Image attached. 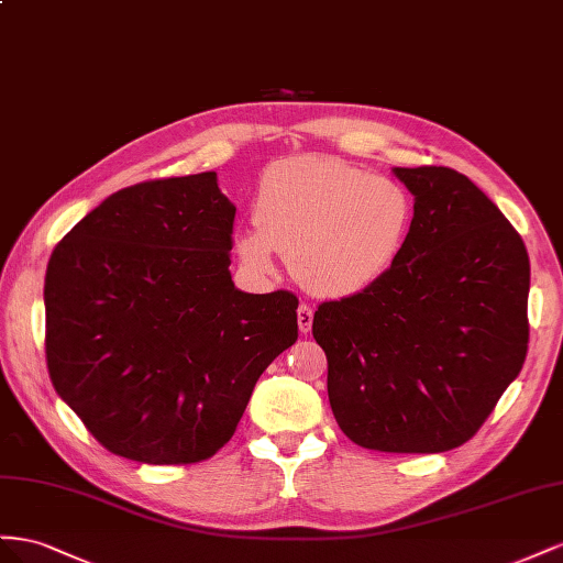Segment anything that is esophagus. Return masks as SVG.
I'll return each mask as SVG.
<instances>
[{"label": "esophagus", "instance_id": "obj_1", "mask_svg": "<svg viewBox=\"0 0 563 563\" xmlns=\"http://www.w3.org/2000/svg\"><path fill=\"white\" fill-rule=\"evenodd\" d=\"M297 323H299V332L301 334H309L311 325H313V309L307 307V303H301L297 309Z\"/></svg>", "mask_w": 563, "mask_h": 563}]
</instances>
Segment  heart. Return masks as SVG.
Listing matches in <instances>:
<instances>
[{"mask_svg":"<svg viewBox=\"0 0 563 563\" xmlns=\"http://www.w3.org/2000/svg\"><path fill=\"white\" fill-rule=\"evenodd\" d=\"M256 229L233 247L250 271L268 276L273 250L316 297L346 299L377 285L404 252L412 202L406 188L334 157L273 163L254 198Z\"/></svg>","mask_w":563,"mask_h":563,"instance_id":"b5f03b06","label":"heart"}]
</instances>
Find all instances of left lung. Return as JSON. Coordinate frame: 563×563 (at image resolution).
Here are the masks:
<instances>
[{
    "instance_id": "left-lung-1",
    "label": "left lung",
    "mask_w": 563,
    "mask_h": 563,
    "mask_svg": "<svg viewBox=\"0 0 563 563\" xmlns=\"http://www.w3.org/2000/svg\"><path fill=\"white\" fill-rule=\"evenodd\" d=\"M412 192L404 252L371 290L323 301L313 336L346 437L382 453L467 443L528 351L531 262L497 205L451 167H394Z\"/></svg>"
}]
</instances>
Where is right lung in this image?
<instances>
[{
  "instance_id": "obj_1",
  "label": "right lung",
  "mask_w": 563,
  "mask_h": 563,
  "mask_svg": "<svg viewBox=\"0 0 563 563\" xmlns=\"http://www.w3.org/2000/svg\"><path fill=\"white\" fill-rule=\"evenodd\" d=\"M217 172L143 181L91 210L44 278L56 394L110 453L190 464L229 443L256 379L297 342L292 292L231 280Z\"/></svg>"
}]
</instances>
